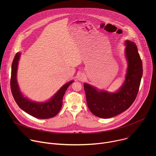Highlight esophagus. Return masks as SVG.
Masks as SVG:
<instances>
[{
    "mask_svg": "<svg viewBox=\"0 0 156 156\" xmlns=\"http://www.w3.org/2000/svg\"><path fill=\"white\" fill-rule=\"evenodd\" d=\"M79 78H80V79H81V80H84V79L85 78V75H84V74L81 73V74H80V76H79Z\"/></svg>",
    "mask_w": 156,
    "mask_h": 156,
    "instance_id": "esophagus-1",
    "label": "esophagus"
}]
</instances>
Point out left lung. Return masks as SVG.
<instances>
[{"instance_id":"obj_1","label":"left lung","mask_w":156,"mask_h":156,"mask_svg":"<svg viewBox=\"0 0 156 156\" xmlns=\"http://www.w3.org/2000/svg\"><path fill=\"white\" fill-rule=\"evenodd\" d=\"M125 45L128 66L125 81L119 90L110 93L84 83L87 107L99 118L108 119L122 113L131 105L138 93L143 75L142 61L134 42L126 40Z\"/></svg>"}]
</instances>
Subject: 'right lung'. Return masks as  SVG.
<instances>
[{
  "label": "right lung",
  "instance_id": "right-lung-1",
  "mask_svg": "<svg viewBox=\"0 0 156 156\" xmlns=\"http://www.w3.org/2000/svg\"><path fill=\"white\" fill-rule=\"evenodd\" d=\"M20 56V52L16 53L12 65L10 87L15 102L20 108L37 119H47L55 117L62 108V99L65 91L74 81H70L63 84L48 101L38 102L30 100L21 93L17 82V70Z\"/></svg>",
  "mask_w": 156,
  "mask_h": 156
}]
</instances>
